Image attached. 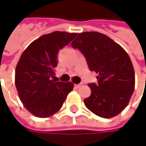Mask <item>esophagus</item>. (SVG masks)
I'll return each mask as SVG.
<instances>
[{"instance_id":"34e87169","label":"esophagus","mask_w":146,"mask_h":146,"mask_svg":"<svg viewBox=\"0 0 146 146\" xmlns=\"http://www.w3.org/2000/svg\"><path fill=\"white\" fill-rule=\"evenodd\" d=\"M80 86H81V84H74V87H75L76 88H79Z\"/></svg>"}]
</instances>
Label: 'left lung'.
Returning <instances> with one entry per match:
<instances>
[{
  "label": "left lung",
  "mask_w": 146,
  "mask_h": 146,
  "mask_svg": "<svg viewBox=\"0 0 146 146\" xmlns=\"http://www.w3.org/2000/svg\"><path fill=\"white\" fill-rule=\"evenodd\" d=\"M71 45L85 57L91 71L98 73V84H88L92 94L84 102L95 115L111 118L128 104L134 92L135 71L123 48L98 32L79 33Z\"/></svg>",
  "instance_id": "1"
}]
</instances>
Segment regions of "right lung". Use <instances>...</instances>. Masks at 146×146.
I'll return each mask as SVG.
<instances>
[{
	"label": "right lung",
	"instance_id": "add662e5",
	"mask_svg": "<svg viewBox=\"0 0 146 146\" xmlns=\"http://www.w3.org/2000/svg\"><path fill=\"white\" fill-rule=\"evenodd\" d=\"M77 33L55 31L30 44L15 69V86L24 107L36 117L52 116L62 106L73 90L71 82L51 80L58 65V53Z\"/></svg>",
	"mask_w": 146,
	"mask_h": 146
}]
</instances>
